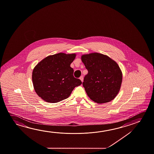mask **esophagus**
Wrapping results in <instances>:
<instances>
[{
    "instance_id": "obj_1",
    "label": "esophagus",
    "mask_w": 154,
    "mask_h": 154,
    "mask_svg": "<svg viewBox=\"0 0 154 154\" xmlns=\"http://www.w3.org/2000/svg\"><path fill=\"white\" fill-rule=\"evenodd\" d=\"M79 79H80V80L82 81V82H83V76H81Z\"/></svg>"
}]
</instances>
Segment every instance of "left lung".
I'll return each mask as SVG.
<instances>
[{
	"mask_svg": "<svg viewBox=\"0 0 154 154\" xmlns=\"http://www.w3.org/2000/svg\"><path fill=\"white\" fill-rule=\"evenodd\" d=\"M88 73L83 85L88 96L98 103H108L116 97L120 90L122 73L116 61L98 53L81 56Z\"/></svg>",
	"mask_w": 154,
	"mask_h": 154,
	"instance_id": "8db88e82",
	"label": "left lung"
}]
</instances>
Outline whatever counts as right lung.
I'll return each instance as SVG.
<instances>
[{
	"label": "right lung",
	"mask_w": 154,
	"mask_h": 154,
	"mask_svg": "<svg viewBox=\"0 0 154 154\" xmlns=\"http://www.w3.org/2000/svg\"><path fill=\"white\" fill-rule=\"evenodd\" d=\"M76 54L58 53L48 56L34 67L32 82L34 90L43 100L56 103L68 98L74 88L82 84L73 77L71 63Z\"/></svg>",
	"instance_id": "1"
}]
</instances>
